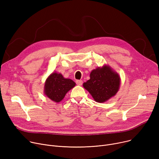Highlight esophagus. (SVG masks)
I'll return each mask as SVG.
<instances>
[{"label":"esophagus","mask_w":159,"mask_h":159,"mask_svg":"<svg viewBox=\"0 0 159 159\" xmlns=\"http://www.w3.org/2000/svg\"><path fill=\"white\" fill-rule=\"evenodd\" d=\"M76 83L78 85H80V86H81V85H82V84H83V81L82 80H76Z\"/></svg>","instance_id":"34e87169"}]
</instances>
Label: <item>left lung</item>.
<instances>
[{
    "label": "left lung",
    "instance_id": "1",
    "mask_svg": "<svg viewBox=\"0 0 159 159\" xmlns=\"http://www.w3.org/2000/svg\"><path fill=\"white\" fill-rule=\"evenodd\" d=\"M90 80L83 84L95 101L102 103L115 96L119 90L120 77L108 65H104L91 71Z\"/></svg>",
    "mask_w": 159,
    "mask_h": 159
}]
</instances>
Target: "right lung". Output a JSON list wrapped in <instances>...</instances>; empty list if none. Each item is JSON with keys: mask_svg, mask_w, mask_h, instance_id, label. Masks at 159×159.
Segmentation results:
<instances>
[{"mask_svg": "<svg viewBox=\"0 0 159 159\" xmlns=\"http://www.w3.org/2000/svg\"><path fill=\"white\" fill-rule=\"evenodd\" d=\"M75 85V82L72 80L65 78L60 73L53 72L45 81L44 93L52 101L60 102Z\"/></svg>", "mask_w": 159, "mask_h": 159, "instance_id": "add662e5", "label": "right lung"}]
</instances>
